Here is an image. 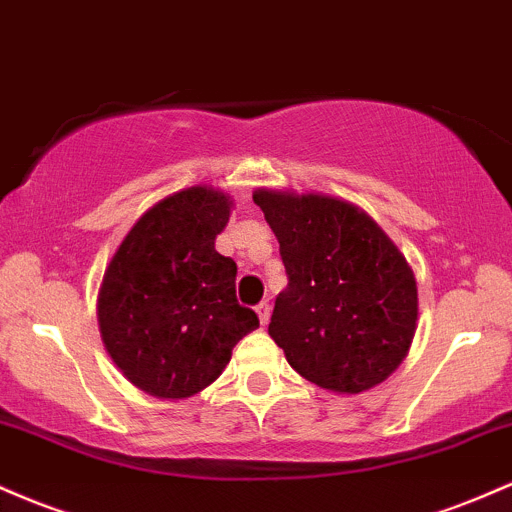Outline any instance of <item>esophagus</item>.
Segmentation results:
<instances>
[{"instance_id":"esophagus-1","label":"esophagus","mask_w":512,"mask_h":512,"mask_svg":"<svg viewBox=\"0 0 512 512\" xmlns=\"http://www.w3.org/2000/svg\"><path fill=\"white\" fill-rule=\"evenodd\" d=\"M256 314H258V321H261V326H266L268 321H271V304L261 302L256 307Z\"/></svg>"}]
</instances>
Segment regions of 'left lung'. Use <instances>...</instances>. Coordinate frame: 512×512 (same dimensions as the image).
<instances>
[{"label": "left lung", "instance_id": "left-lung-1", "mask_svg": "<svg viewBox=\"0 0 512 512\" xmlns=\"http://www.w3.org/2000/svg\"><path fill=\"white\" fill-rule=\"evenodd\" d=\"M254 203L278 237L287 287L268 333L304 380L360 394L409 355L418 287L404 254L348 200L256 188Z\"/></svg>", "mask_w": 512, "mask_h": 512}]
</instances>
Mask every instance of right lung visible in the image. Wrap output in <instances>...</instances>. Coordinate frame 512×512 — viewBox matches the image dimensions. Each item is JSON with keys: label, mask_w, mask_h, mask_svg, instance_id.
I'll return each mask as SVG.
<instances>
[{"label": "right lung", "mask_w": 512, "mask_h": 512, "mask_svg": "<svg viewBox=\"0 0 512 512\" xmlns=\"http://www.w3.org/2000/svg\"><path fill=\"white\" fill-rule=\"evenodd\" d=\"M232 198L191 186L154 203L120 241L96 302L101 341L130 384L179 401L222 375L232 348L258 329L237 302V263L215 239Z\"/></svg>", "instance_id": "add662e5"}]
</instances>
